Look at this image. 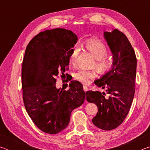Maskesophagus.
Wrapping results in <instances>:
<instances>
[{
  "label": "esophagus",
  "mask_w": 150,
  "mask_h": 150,
  "mask_svg": "<svg viewBox=\"0 0 150 150\" xmlns=\"http://www.w3.org/2000/svg\"><path fill=\"white\" fill-rule=\"evenodd\" d=\"M83 90L85 91V92H87V91H88V87H87V86H83Z\"/></svg>",
  "instance_id": "1"
}]
</instances>
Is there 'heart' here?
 Listing matches in <instances>:
<instances>
[{"label":"heart","instance_id":"b5f03b06","mask_svg":"<svg viewBox=\"0 0 150 150\" xmlns=\"http://www.w3.org/2000/svg\"><path fill=\"white\" fill-rule=\"evenodd\" d=\"M85 47L96 59L95 67L100 74H106L110 72L115 67V62L113 57L107 55L108 48L106 45L100 40H89L86 42ZM79 54V48L75 47L71 50L69 55L71 64H75ZM96 77L95 71L80 69L75 73V78L83 84H88L91 79Z\"/></svg>","mask_w":150,"mask_h":150}]
</instances>
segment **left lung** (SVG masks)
I'll use <instances>...</instances> for the list:
<instances>
[{
  "label": "left lung",
  "mask_w": 150,
  "mask_h": 150,
  "mask_svg": "<svg viewBox=\"0 0 150 150\" xmlns=\"http://www.w3.org/2000/svg\"><path fill=\"white\" fill-rule=\"evenodd\" d=\"M104 37L112 54L115 67L95 81V84L106 93L87 91L86 99L98 108L93 123L102 130H111L123 122L130 109L135 93L137 59L132 46L122 32L115 29L104 32Z\"/></svg>",
  "instance_id": "8db88e82"
}]
</instances>
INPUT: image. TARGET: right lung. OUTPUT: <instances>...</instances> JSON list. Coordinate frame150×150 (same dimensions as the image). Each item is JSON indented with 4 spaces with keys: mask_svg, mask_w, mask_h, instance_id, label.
<instances>
[{
    "mask_svg": "<svg viewBox=\"0 0 150 150\" xmlns=\"http://www.w3.org/2000/svg\"><path fill=\"white\" fill-rule=\"evenodd\" d=\"M64 28L39 33L28 44L22 62V88L25 108L33 122L44 132L55 134L68 126L71 112L84 103L83 85L71 81L69 89L55 87L59 73L64 74L69 55L77 42Z\"/></svg>",
    "mask_w": 150,
    "mask_h": 150,
    "instance_id": "right-lung-1",
    "label": "right lung"
}]
</instances>
